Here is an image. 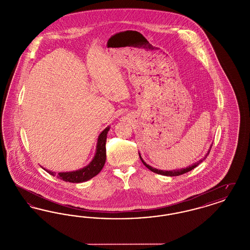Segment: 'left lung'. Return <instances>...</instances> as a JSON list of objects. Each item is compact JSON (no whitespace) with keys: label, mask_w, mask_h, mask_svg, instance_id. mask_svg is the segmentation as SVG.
Listing matches in <instances>:
<instances>
[{"label":"left lung","mask_w":250,"mask_h":250,"mask_svg":"<svg viewBox=\"0 0 250 250\" xmlns=\"http://www.w3.org/2000/svg\"><path fill=\"white\" fill-rule=\"evenodd\" d=\"M211 148H212V146L210 147V150L208 151V153H207V155H205L202 159H201L200 161H198V162H196L195 164H193V165H191V166L188 167H186V168H181V169H174V170H160V169H157V168H155V167H153L149 166L148 164H146L144 161L143 160V158H142V156L140 155V158H141V160H142V162L143 163V165L145 167H147L150 170H152L153 172H155V173H157V174H161V175H165V176H178V175H182V174H184V173H187V172H188V171H190L192 170L193 168H195L196 167L198 166L199 164H201L202 161L207 157V155H209V153H210V151H211Z\"/></svg>","instance_id":"1"}]
</instances>
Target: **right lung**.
<instances>
[{"instance_id": "1", "label": "right lung", "mask_w": 250, "mask_h": 250, "mask_svg": "<svg viewBox=\"0 0 250 250\" xmlns=\"http://www.w3.org/2000/svg\"><path fill=\"white\" fill-rule=\"evenodd\" d=\"M108 130H109V127H107L99 135L95 157L88 166L76 171L60 172L57 174L56 172H52L47 169L46 171H48V173L52 176H56L57 178L61 179L64 182H69V183H83L95 177V175H97L101 171L106 162V142H107V134Z\"/></svg>"}]
</instances>
